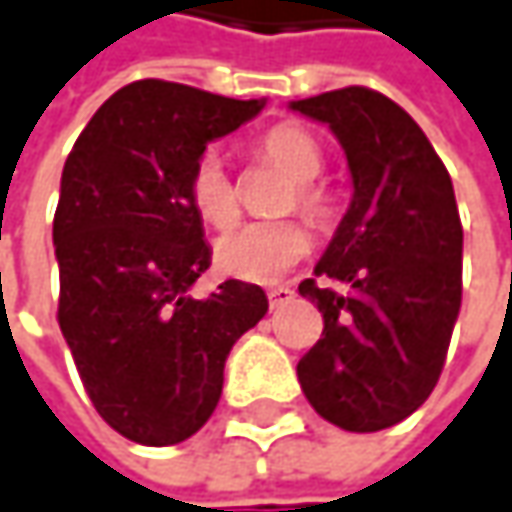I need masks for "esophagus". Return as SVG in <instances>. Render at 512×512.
Segmentation results:
<instances>
[{"label": "esophagus", "mask_w": 512, "mask_h": 512, "mask_svg": "<svg viewBox=\"0 0 512 512\" xmlns=\"http://www.w3.org/2000/svg\"><path fill=\"white\" fill-rule=\"evenodd\" d=\"M266 296H269V304H272V307H284L287 302H293L296 293H293L290 287H269Z\"/></svg>", "instance_id": "obj_1"}]
</instances>
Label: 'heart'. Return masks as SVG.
Masks as SVG:
<instances>
[{
    "instance_id": "1",
    "label": "heart",
    "mask_w": 512,
    "mask_h": 512,
    "mask_svg": "<svg viewBox=\"0 0 512 512\" xmlns=\"http://www.w3.org/2000/svg\"><path fill=\"white\" fill-rule=\"evenodd\" d=\"M260 158L293 178V190L284 208H299L316 222H328L331 196L313 181L325 169L322 146L299 125H275L260 137ZM190 202L196 213L216 228H225L237 216V190L216 149L199 155L190 172ZM310 252V231L299 219H263L243 222L216 240L213 260L219 272L240 281H278Z\"/></svg>"
}]
</instances>
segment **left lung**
Here are the masks:
<instances>
[{"mask_svg": "<svg viewBox=\"0 0 512 512\" xmlns=\"http://www.w3.org/2000/svg\"><path fill=\"white\" fill-rule=\"evenodd\" d=\"M325 122L351 172V205L299 293L325 328L296 366L313 410L372 434L437 387L463 299V225L448 169L425 131L384 93L343 87L290 102Z\"/></svg>", "mask_w": 512, "mask_h": 512, "instance_id": "left-lung-1", "label": "left lung"}]
</instances>
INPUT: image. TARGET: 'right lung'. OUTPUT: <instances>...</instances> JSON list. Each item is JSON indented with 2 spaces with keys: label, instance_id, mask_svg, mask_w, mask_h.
I'll use <instances>...</instances> for the list:
<instances>
[{
  "label": "right lung",
  "instance_id": "1",
  "mask_svg": "<svg viewBox=\"0 0 512 512\" xmlns=\"http://www.w3.org/2000/svg\"><path fill=\"white\" fill-rule=\"evenodd\" d=\"M263 105L134 81L93 114L64 163L58 322L93 407L131 442L193 437L216 410L228 351L269 310L257 284L234 278L190 296L210 266L193 163Z\"/></svg>",
  "mask_w": 512,
  "mask_h": 512
}]
</instances>
